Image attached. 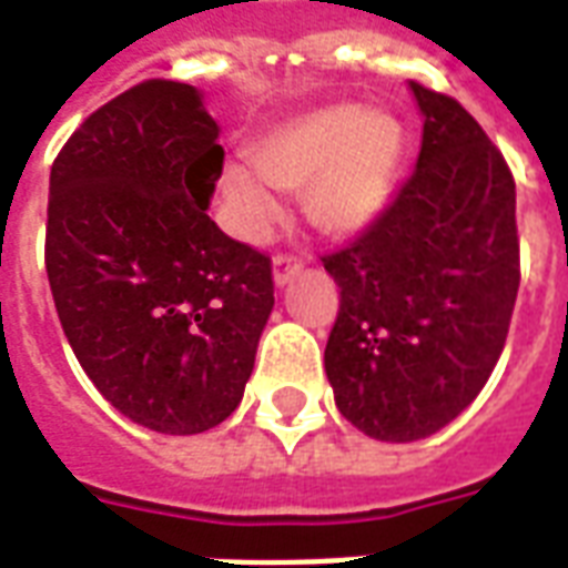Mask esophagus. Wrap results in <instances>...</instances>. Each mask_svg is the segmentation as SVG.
I'll return each instance as SVG.
<instances>
[{"label":"esophagus","instance_id":"esophagus-1","mask_svg":"<svg viewBox=\"0 0 568 568\" xmlns=\"http://www.w3.org/2000/svg\"><path fill=\"white\" fill-rule=\"evenodd\" d=\"M301 271H304V264L297 262L295 255H276V258H273V285L283 288V285L292 283Z\"/></svg>","mask_w":568,"mask_h":568}]
</instances>
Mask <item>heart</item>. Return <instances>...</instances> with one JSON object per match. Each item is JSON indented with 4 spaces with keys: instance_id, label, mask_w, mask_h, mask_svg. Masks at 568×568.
I'll return each instance as SVG.
<instances>
[{
    "instance_id": "obj_1",
    "label": "heart",
    "mask_w": 568,
    "mask_h": 568,
    "mask_svg": "<svg viewBox=\"0 0 568 568\" xmlns=\"http://www.w3.org/2000/svg\"><path fill=\"white\" fill-rule=\"evenodd\" d=\"M403 155L400 123L358 104H325L273 125L252 144L255 171L229 165L220 189L246 241H264L283 216L280 189H304L310 222L352 237L388 210Z\"/></svg>"
}]
</instances>
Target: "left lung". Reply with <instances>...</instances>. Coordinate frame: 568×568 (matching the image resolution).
Instances as JSON below:
<instances>
[{
    "mask_svg": "<svg viewBox=\"0 0 568 568\" xmlns=\"http://www.w3.org/2000/svg\"><path fill=\"white\" fill-rule=\"evenodd\" d=\"M422 153L379 220L325 258L339 313L325 373L343 418L382 443L455 422L494 373L520 283L515 180L469 113L409 81Z\"/></svg>",
    "mask_w": 568,
    "mask_h": 568,
    "instance_id": "obj_1",
    "label": "left lung"
}]
</instances>
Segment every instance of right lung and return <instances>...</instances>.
<instances>
[{"instance_id":"obj_1","label":"right lung","mask_w":568,"mask_h":568,"mask_svg":"<svg viewBox=\"0 0 568 568\" xmlns=\"http://www.w3.org/2000/svg\"><path fill=\"white\" fill-rule=\"evenodd\" d=\"M220 125L195 87L146 81L50 168L48 280L83 373L129 422L204 434L243 400L273 310L271 262L207 207Z\"/></svg>"}]
</instances>
